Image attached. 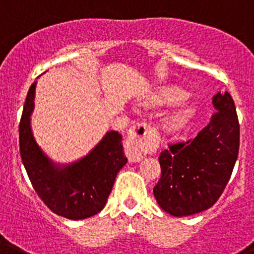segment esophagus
Returning a JSON list of instances; mask_svg holds the SVG:
<instances>
[{"label": "esophagus", "instance_id": "obj_1", "mask_svg": "<svg viewBox=\"0 0 254 254\" xmlns=\"http://www.w3.org/2000/svg\"><path fill=\"white\" fill-rule=\"evenodd\" d=\"M155 144V132L153 127L146 123H138L129 130L125 153L127 159L131 163H138L143 160L146 151Z\"/></svg>", "mask_w": 254, "mask_h": 254}]
</instances>
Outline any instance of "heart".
Masks as SVG:
<instances>
[{
  "instance_id": "1",
  "label": "heart",
  "mask_w": 254,
  "mask_h": 254,
  "mask_svg": "<svg viewBox=\"0 0 254 254\" xmlns=\"http://www.w3.org/2000/svg\"><path fill=\"white\" fill-rule=\"evenodd\" d=\"M187 96L186 91L179 87H164L155 92L150 98L154 105H174ZM196 109L191 104H184L168 114L164 119V127L170 132H179L186 129L195 118Z\"/></svg>"
}]
</instances>
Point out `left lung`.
Here are the masks:
<instances>
[{"mask_svg": "<svg viewBox=\"0 0 254 254\" xmlns=\"http://www.w3.org/2000/svg\"><path fill=\"white\" fill-rule=\"evenodd\" d=\"M209 124L194 139L177 143L159 156L162 177L153 193L163 210L174 217L212 207L229 182L239 150V123L229 92L213 96Z\"/></svg>", "mask_w": 254, "mask_h": 254, "instance_id": "1", "label": "left lung"}]
</instances>
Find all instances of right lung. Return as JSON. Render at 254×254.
I'll list each match as a JSON object with an SVG mask.
<instances>
[{"label":"right lung","mask_w":254,"mask_h":254,"mask_svg":"<svg viewBox=\"0 0 254 254\" xmlns=\"http://www.w3.org/2000/svg\"><path fill=\"white\" fill-rule=\"evenodd\" d=\"M37 81L30 86L20 127V153L32 187L58 215L79 220L98 214L108 202L115 178L127 164L123 136L108 131L92 150L71 164H58L36 143L31 129Z\"/></svg>","instance_id":"1"}]
</instances>
